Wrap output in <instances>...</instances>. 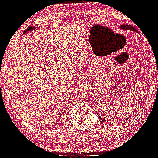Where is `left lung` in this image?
I'll return each mask as SVG.
<instances>
[{
	"mask_svg": "<svg viewBox=\"0 0 158 158\" xmlns=\"http://www.w3.org/2000/svg\"><path fill=\"white\" fill-rule=\"evenodd\" d=\"M120 29L121 30H132V31H135V32H137V33H138V30L135 29L134 27H131V25H128V24H122L120 26ZM98 117H99V118L101 119V120H102L103 122H107L106 120H105L103 118H102L101 116L98 115Z\"/></svg>",
	"mask_w": 158,
	"mask_h": 158,
	"instance_id": "obj_1",
	"label": "left lung"
}]
</instances>
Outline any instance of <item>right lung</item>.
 Segmentation results:
<instances>
[{"label": "right lung", "instance_id": "right-lung-1", "mask_svg": "<svg viewBox=\"0 0 158 158\" xmlns=\"http://www.w3.org/2000/svg\"><path fill=\"white\" fill-rule=\"evenodd\" d=\"M35 29H36V28H35L34 27H30L27 28V29L25 30L24 31H23V33H22V35L25 34V33H27V32H29V31H33V30H34Z\"/></svg>", "mask_w": 158, "mask_h": 158}]
</instances>
